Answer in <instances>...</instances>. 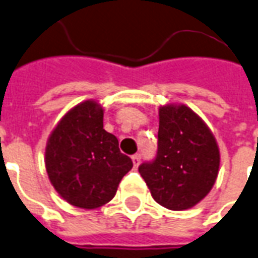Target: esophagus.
I'll use <instances>...</instances> for the list:
<instances>
[{
    "label": "esophagus",
    "mask_w": 258,
    "mask_h": 258,
    "mask_svg": "<svg viewBox=\"0 0 258 258\" xmlns=\"http://www.w3.org/2000/svg\"><path fill=\"white\" fill-rule=\"evenodd\" d=\"M140 160H141V156H140L139 153H136L132 156V161H133V165H135V168H137L140 164Z\"/></svg>",
    "instance_id": "1"
}]
</instances>
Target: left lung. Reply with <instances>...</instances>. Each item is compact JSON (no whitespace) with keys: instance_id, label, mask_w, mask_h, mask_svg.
Instances as JSON below:
<instances>
[{"instance_id":"1","label":"left lung","mask_w":258,"mask_h":258,"mask_svg":"<svg viewBox=\"0 0 258 258\" xmlns=\"http://www.w3.org/2000/svg\"><path fill=\"white\" fill-rule=\"evenodd\" d=\"M157 156L139 167L152 198L165 209L188 210L210 192L219 171L213 132L185 105L159 109Z\"/></svg>"}]
</instances>
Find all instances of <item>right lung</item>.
I'll use <instances>...</instances> for the list:
<instances>
[{
  "label": "right lung",
  "mask_w": 258,
  "mask_h": 258,
  "mask_svg": "<svg viewBox=\"0 0 258 258\" xmlns=\"http://www.w3.org/2000/svg\"><path fill=\"white\" fill-rule=\"evenodd\" d=\"M133 167L118 140L103 129V107L94 99L70 109L48 137L45 169L56 192L79 209H98L114 198Z\"/></svg>",
  "instance_id": "right-lung-1"
}]
</instances>
